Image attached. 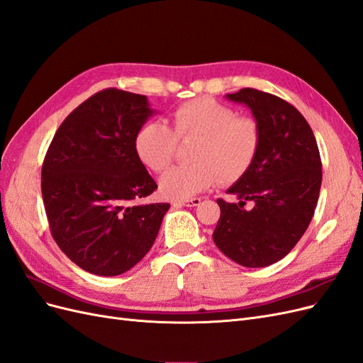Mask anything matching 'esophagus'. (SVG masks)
Wrapping results in <instances>:
<instances>
[{"label": "esophagus", "instance_id": "1", "mask_svg": "<svg viewBox=\"0 0 363 363\" xmlns=\"http://www.w3.org/2000/svg\"><path fill=\"white\" fill-rule=\"evenodd\" d=\"M201 199H189V200H179V201H174V207H195V206H200Z\"/></svg>", "mask_w": 363, "mask_h": 363}]
</instances>
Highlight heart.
<instances>
[{
    "instance_id": "obj_1",
    "label": "heart",
    "mask_w": 363,
    "mask_h": 363,
    "mask_svg": "<svg viewBox=\"0 0 363 363\" xmlns=\"http://www.w3.org/2000/svg\"><path fill=\"white\" fill-rule=\"evenodd\" d=\"M189 139H196L189 156L194 163L174 167L160 179V192L167 199H189L216 180L230 184L244 177L259 152L260 127L213 98H194L172 112L171 130L157 121L142 125L135 151L144 167L162 172L174 159L177 140Z\"/></svg>"
}]
</instances>
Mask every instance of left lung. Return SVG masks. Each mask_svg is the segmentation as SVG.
Masks as SVG:
<instances>
[{
    "label": "left lung",
    "instance_id": "left-lung-1",
    "mask_svg": "<svg viewBox=\"0 0 363 363\" xmlns=\"http://www.w3.org/2000/svg\"><path fill=\"white\" fill-rule=\"evenodd\" d=\"M225 96L250 108L260 147L247 174L227 191L239 203L216 200L221 216L213 240L239 265L263 268L286 256L312 221L323 180L320 150L311 125L288 101L251 87ZM247 201L251 209L243 207Z\"/></svg>",
    "mask_w": 363,
    "mask_h": 363
}]
</instances>
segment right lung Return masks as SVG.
Masks as SVG:
<instances>
[{
  "mask_svg": "<svg viewBox=\"0 0 363 363\" xmlns=\"http://www.w3.org/2000/svg\"><path fill=\"white\" fill-rule=\"evenodd\" d=\"M155 113L145 95L96 92L60 124L42 164L51 235L77 267L119 276L152 247L168 203H140L157 189L135 151Z\"/></svg>",
  "mask_w": 363,
  "mask_h": 363,
  "instance_id": "right-lung-1",
  "label": "right lung"
}]
</instances>
